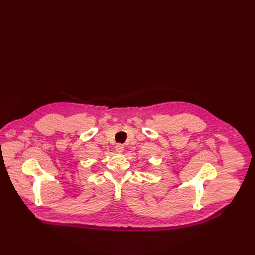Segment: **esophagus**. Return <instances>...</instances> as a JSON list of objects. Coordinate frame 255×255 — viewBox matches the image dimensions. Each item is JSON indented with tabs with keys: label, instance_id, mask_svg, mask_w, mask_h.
Listing matches in <instances>:
<instances>
[{
	"label": "esophagus",
	"instance_id": "esophagus-1",
	"mask_svg": "<svg viewBox=\"0 0 255 255\" xmlns=\"http://www.w3.org/2000/svg\"><path fill=\"white\" fill-rule=\"evenodd\" d=\"M115 148H116V152L117 153H122V151H123V146L122 144H118Z\"/></svg>",
	"mask_w": 255,
	"mask_h": 255
}]
</instances>
